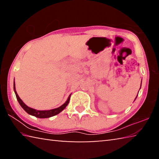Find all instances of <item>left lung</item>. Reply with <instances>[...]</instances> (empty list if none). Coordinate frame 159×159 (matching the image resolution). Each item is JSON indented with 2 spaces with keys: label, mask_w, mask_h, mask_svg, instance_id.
<instances>
[{
  "label": "left lung",
  "mask_w": 159,
  "mask_h": 159,
  "mask_svg": "<svg viewBox=\"0 0 159 159\" xmlns=\"http://www.w3.org/2000/svg\"><path fill=\"white\" fill-rule=\"evenodd\" d=\"M141 84H142V82H141ZM140 88H141V87H140ZM137 97H138V95H137ZM137 97H136V98H137ZM136 98H135V99H136ZM134 100H135V99H134Z\"/></svg>",
  "instance_id": "8db88e82"
}]
</instances>
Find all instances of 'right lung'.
<instances>
[{
    "label": "right lung",
    "instance_id": "add662e5",
    "mask_svg": "<svg viewBox=\"0 0 159 159\" xmlns=\"http://www.w3.org/2000/svg\"><path fill=\"white\" fill-rule=\"evenodd\" d=\"M14 91L16 95V98H17V99L19 103H20V106L22 107L24 110L28 113L29 114H30L31 116H36L37 118H50L51 116H55L58 114H60L61 111H62L63 110L65 109V107L68 105L69 100H70V97H71V95L69 96L68 99L66 101V102L64 104H63L62 105L60 106V107L56 109H50V110H44V111H40V110H36L34 109H32L31 107H29L28 106H26V104L24 103L22 100L20 99V97H19L18 94L17 93V91L15 90V83L14 82Z\"/></svg>",
    "mask_w": 159,
    "mask_h": 159
}]
</instances>
